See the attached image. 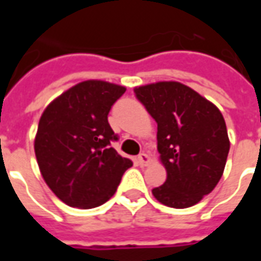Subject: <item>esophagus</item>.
Wrapping results in <instances>:
<instances>
[{
  "instance_id": "34e87169",
  "label": "esophagus",
  "mask_w": 261,
  "mask_h": 261,
  "mask_svg": "<svg viewBox=\"0 0 261 261\" xmlns=\"http://www.w3.org/2000/svg\"><path fill=\"white\" fill-rule=\"evenodd\" d=\"M137 162H138V165H141V166H145V165H148L151 162V158L148 156L147 153L142 152L137 156Z\"/></svg>"
}]
</instances>
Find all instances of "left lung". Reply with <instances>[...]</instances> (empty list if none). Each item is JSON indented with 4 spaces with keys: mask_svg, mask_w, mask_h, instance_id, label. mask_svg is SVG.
<instances>
[{
    "mask_svg": "<svg viewBox=\"0 0 261 261\" xmlns=\"http://www.w3.org/2000/svg\"><path fill=\"white\" fill-rule=\"evenodd\" d=\"M158 124V151L166 180L152 189L168 207L187 208L213 192L229 152L226 124L218 108L180 82L134 89Z\"/></svg>",
    "mask_w": 261,
    "mask_h": 261,
    "instance_id": "8db88e82",
    "label": "left lung"
}]
</instances>
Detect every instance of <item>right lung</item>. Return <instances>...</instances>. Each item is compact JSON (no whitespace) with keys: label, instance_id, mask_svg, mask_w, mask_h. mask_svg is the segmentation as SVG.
<instances>
[{"label":"right lung","instance_id":"1","mask_svg":"<svg viewBox=\"0 0 261 261\" xmlns=\"http://www.w3.org/2000/svg\"><path fill=\"white\" fill-rule=\"evenodd\" d=\"M124 92L105 81H84L43 112L35 140L37 164L51 192L69 207L102 205L133 166L110 147L119 137L108 114Z\"/></svg>","mask_w":261,"mask_h":261}]
</instances>
